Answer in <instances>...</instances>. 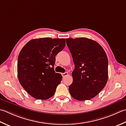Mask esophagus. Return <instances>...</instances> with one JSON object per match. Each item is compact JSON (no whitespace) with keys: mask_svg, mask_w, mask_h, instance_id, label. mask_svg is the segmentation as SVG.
<instances>
[{"mask_svg":"<svg viewBox=\"0 0 126 126\" xmlns=\"http://www.w3.org/2000/svg\"><path fill=\"white\" fill-rule=\"evenodd\" d=\"M68 75V73L67 72H65V73H62V76L63 78L65 77H66V76H67Z\"/></svg>","mask_w":126,"mask_h":126,"instance_id":"esophagus-1","label":"esophagus"}]
</instances>
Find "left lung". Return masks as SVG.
I'll use <instances>...</instances> for the list:
<instances>
[{
    "instance_id": "obj_1",
    "label": "left lung",
    "mask_w": 126,
    "mask_h": 126,
    "mask_svg": "<svg viewBox=\"0 0 126 126\" xmlns=\"http://www.w3.org/2000/svg\"><path fill=\"white\" fill-rule=\"evenodd\" d=\"M66 41L75 66L69 92L78 101L91 99L102 90L108 79L106 52L99 43L88 38H70Z\"/></svg>"
}]
</instances>
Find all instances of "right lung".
<instances>
[{"label":"right lung","mask_w":126,"mask_h":126,"mask_svg":"<svg viewBox=\"0 0 126 126\" xmlns=\"http://www.w3.org/2000/svg\"><path fill=\"white\" fill-rule=\"evenodd\" d=\"M65 38L33 39L19 54L17 74L19 83L30 96L47 99L55 94L63 77L56 73L55 56L65 47Z\"/></svg>","instance_id":"right-lung-1"}]
</instances>
